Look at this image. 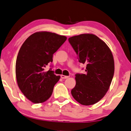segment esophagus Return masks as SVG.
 Wrapping results in <instances>:
<instances>
[{
  "instance_id": "obj_1",
  "label": "esophagus",
  "mask_w": 131,
  "mask_h": 131,
  "mask_svg": "<svg viewBox=\"0 0 131 131\" xmlns=\"http://www.w3.org/2000/svg\"><path fill=\"white\" fill-rule=\"evenodd\" d=\"M60 77H61V78H62V79H66V78H68L69 77L65 76V75H60Z\"/></svg>"
}]
</instances>
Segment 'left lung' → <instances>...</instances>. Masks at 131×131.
<instances>
[{
  "label": "left lung",
  "instance_id": "1",
  "mask_svg": "<svg viewBox=\"0 0 131 131\" xmlns=\"http://www.w3.org/2000/svg\"><path fill=\"white\" fill-rule=\"evenodd\" d=\"M68 41L79 62L86 66L84 73L75 74L72 95L82 105L95 104L104 96L112 82L115 71L113 55L106 44L94 34L73 36Z\"/></svg>",
  "mask_w": 131,
  "mask_h": 131
}]
</instances>
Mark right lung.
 I'll return each mask as SVG.
<instances>
[{
	"label": "right lung",
	"instance_id": "right-lung-1",
	"mask_svg": "<svg viewBox=\"0 0 131 131\" xmlns=\"http://www.w3.org/2000/svg\"><path fill=\"white\" fill-rule=\"evenodd\" d=\"M66 38L53 32H35L20 48L16 61V81L22 93L32 103L45 102L51 96L60 76L51 68L45 72V68L53 62V54Z\"/></svg>",
	"mask_w": 131,
	"mask_h": 131
}]
</instances>
